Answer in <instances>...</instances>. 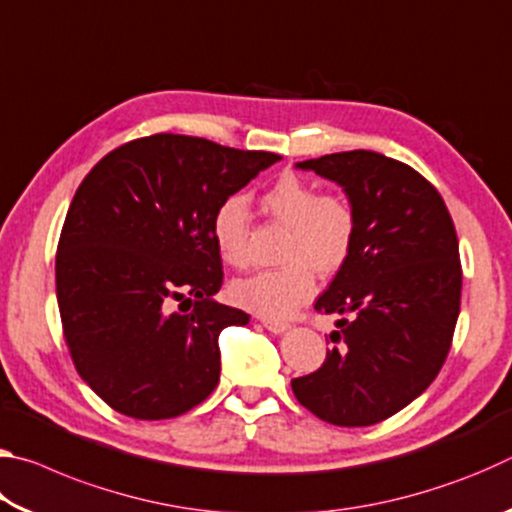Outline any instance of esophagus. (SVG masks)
<instances>
[{
  "label": "esophagus",
  "mask_w": 512,
  "mask_h": 512,
  "mask_svg": "<svg viewBox=\"0 0 512 512\" xmlns=\"http://www.w3.org/2000/svg\"><path fill=\"white\" fill-rule=\"evenodd\" d=\"M262 325L273 334H282L289 329V323H282V320H271V318H262Z\"/></svg>",
  "instance_id": "34e87169"
}]
</instances>
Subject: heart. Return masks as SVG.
I'll return each mask as SVG.
<instances>
[{
    "instance_id": "b5f03b06",
    "label": "heart",
    "mask_w": 512,
    "mask_h": 512,
    "mask_svg": "<svg viewBox=\"0 0 512 512\" xmlns=\"http://www.w3.org/2000/svg\"><path fill=\"white\" fill-rule=\"evenodd\" d=\"M264 210L277 223L287 225L280 262L275 271L237 280L230 298L241 309L264 318H289L311 300L316 273H339L357 241V210L345 196L320 194L314 183L298 176H282L262 196ZM250 210L241 196H230L212 216V241L219 257L232 268L250 266Z\"/></svg>"
}]
</instances>
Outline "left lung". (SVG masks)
<instances>
[{
	"label": "left lung",
	"instance_id": "obj_1",
	"mask_svg": "<svg viewBox=\"0 0 512 512\" xmlns=\"http://www.w3.org/2000/svg\"><path fill=\"white\" fill-rule=\"evenodd\" d=\"M296 167L341 185L359 230L314 305L341 316L329 334L336 345L291 388L316 418L368 427L427 391L452 348L463 284L454 221L427 178L381 153L343 151Z\"/></svg>",
	"mask_w": 512,
	"mask_h": 512
}]
</instances>
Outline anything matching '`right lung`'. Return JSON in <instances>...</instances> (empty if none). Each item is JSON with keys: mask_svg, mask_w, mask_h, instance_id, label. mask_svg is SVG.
<instances>
[{"mask_svg": "<svg viewBox=\"0 0 512 512\" xmlns=\"http://www.w3.org/2000/svg\"><path fill=\"white\" fill-rule=\"evenodd\" d=\"M277 160L158 133L110 151L76 189L56 298L76 370L115 411L176 418L219 384L221 329L250 316L212 300L223 284L212 216ZM173 299L193 309L173 312Z\"/></svg>", "mask_w": 512, "mask_h": 512, "instance_id": "right-lung-1", "label": "right lung"}]
</instances>
